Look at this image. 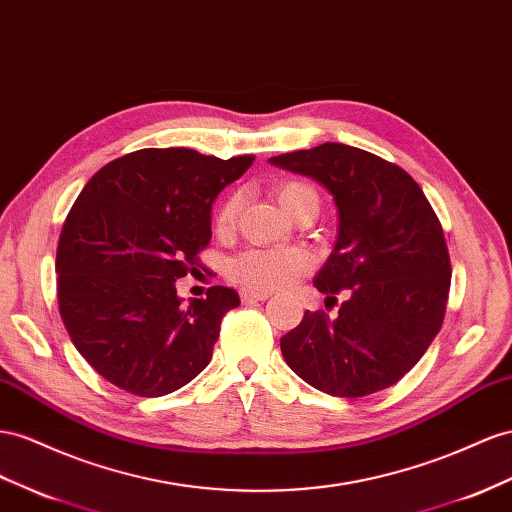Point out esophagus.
<instances>
[{"mask_svg": "<svg viewBox=\"0 0 512 512\" xmlns=\"http://www.w3.org/2000/svg\"><path fill=\"white\" fill-rule=\"evenodd\" d=\"M269 297L271 295L269 293H262V290H243V293H241L243 301H265Z\"/></svg>", "mask_w": 512, "mask_h": 512, "instance_id": "esophagus-1", "label": "esophagus"}]
</instances>
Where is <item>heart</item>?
I'll return each instance as SVG.
<instances>
[{
	"label": "heart",
	"instance_id": "heart-1",
	"mask_svg": "<svg viewBox=\"0 0 512 512\" xmlns=\"http://www.w3.org/2000/svg\"><path fill=\"white\" fill-rule=\"evenodd\" d=\"M314 200L316 191L306 183H286L278 189V202L290 215L301 202ZM239 198H230L217 213V230L228 232L237 217ZM310 269V256L299 247H284V250H247L234 256L228 265L230 278L247 290H280L297 282Z\"/></svg>",
	"mask_w": 512,
	"mask_h": 512
}]
</instances>
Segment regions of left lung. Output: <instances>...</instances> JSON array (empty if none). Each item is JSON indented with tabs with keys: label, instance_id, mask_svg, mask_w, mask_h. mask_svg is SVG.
<instances>
[{
	"label": "left lung",
	"instance_id": "8db88e82",
	"mask_svg": "<svg viewBox=\"0 0 512 512\" xmlns=\"http://www.w3.org/2000/svg\"><path fill=\"white\" fill-rule=\"evenodd\" d=\"M269 163L314 178L334 198L336 243L314 286L325 301L347 295L334 321L306 310L282 336L286 364L334 396L390 388L444 323L452 271L435 211L405 170L362 148L325 142Z\"/></svg>",
	"mask_w": 512,
	"mask_h": 512
}]
</instances>
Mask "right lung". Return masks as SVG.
Instances as JSON below:
<instances>
[{"label": "right lung", "instance_id": "add662e5", "mask_svg": "<svg viewBox=\"0 0 512 512\" xmlns=\"http://www.w3.org/2000/svg\"><path fill=\"white\" fill-rule=\"evenodd\" d=\"M254 159L144 148L81 189L58 243V301L77 351L109 383L165 396L211 362L224 314L241 303L237 290L213 286L183 306L176 280L200 267L211 206Z\"/></svg>", "mask_w": 512, "mask_h": 512}]
</instances>
